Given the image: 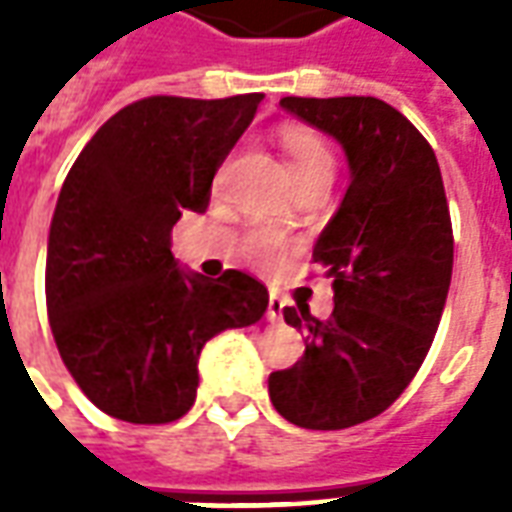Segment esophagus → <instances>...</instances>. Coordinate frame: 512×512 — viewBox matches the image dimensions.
Masks as SVG:
<instances>
[{"label":"esophagus","mask_w":512,"mask_h":512,"mask_svg":"<svg viewBox=\"0 0 512 512\" xmlns=\"http://www.w3.org/2000/svg\"><path fill=\"white\" fill-rule=\"evenodd\" d=\"M282 310H285V301L279 299L277 293H271V296H268V312H266L268 321L271 323L282 321Z\"/></svg>","instance_id":"1"}]
</instances>
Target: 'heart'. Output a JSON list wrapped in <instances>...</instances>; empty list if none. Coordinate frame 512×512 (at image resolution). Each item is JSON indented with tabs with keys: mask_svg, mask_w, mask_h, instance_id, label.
Segmentation results:
<instances>
[{
	"mask_svg": "<svg viewBox=\"0 0 512 512\" xmlns=\"http://www.w3.org/2000/svg\"><path fill=\"white\" fill-rule=\"evenodd\" d=\"M279 147L285 153L290 178L296 186L312 183V180H332L334 156L321 136L307 126H285L279 131ZM241 252L249 263L268 266L279 255V235L271 227H255L249 230L241 244Z\"/></svg>",
	"mask_w": 512,
	"mask_h": 512,
	"instance_id": "obj_1",
	"label": "heart"
}]
</instances>
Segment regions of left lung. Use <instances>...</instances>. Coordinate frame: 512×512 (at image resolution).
Returning <instances> with one entry per match:
<instances>
[{
  "instance_id": "obj_1",
  "label": "left lung",
  "mask_w": 512,
  "mask_h": 512,
  "mask_svg": "<svg viewBox=\"0 0 512 512\" xmlns=\"http://www.w3.org/2000/svg\"><path fill=\"white\" fill-rule=\"evenodd\" d=\"M279 106L343 145L351 186L312 249L334 279L332 318L282 310L307 340L296 365L268 376V395L299 428L343 430L392 406L428 356L452 277L450 208L433 147L395 106L370 95Z\"/></svg>"
}]
</instances>
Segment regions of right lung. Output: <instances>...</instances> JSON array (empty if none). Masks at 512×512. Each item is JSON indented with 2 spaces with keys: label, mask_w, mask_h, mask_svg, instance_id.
Segmentation results:
<instances>
[{
  "label": "right lung",
  "mask_w": 512,
  "mask_h": 512,
  "mask_svg": "<svg viewBox=\"0 0 512 512\" xmlns=\"http://www.w3.org/2000/svg\"><path fill=\"white\" fill-rule=\"evenodd\" d=\"M260 101L142 98L95 131L62 183L46 255L51 334L73 381L109 417H183L205 343L266 312L263 282L235 268L219 279L183 271L169 249L180 216L205 213L213 175Z\"/></svg>",
  "instance_id": "add662e5"
}]
</instances>
